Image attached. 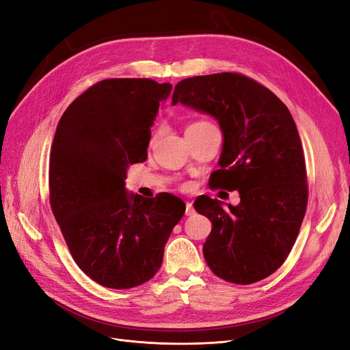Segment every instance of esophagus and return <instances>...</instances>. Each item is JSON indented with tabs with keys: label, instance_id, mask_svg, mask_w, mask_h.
Masks as SVG:
<instances>
[{
	"label": "esophagus",
	"instance_id": "34e87169",
	"mask_svg": "<svg viewBox=\"0 0 350 350\" xmlns=\"http://www.w3.org/2000/svg\"><path fill=\"white\" fill-rule=\"evenodd\" d=\"M194 207H193V204L191 203H186V216H193L194 215Z\"/></svg>",
	"mask_w": 350,
	"mask_h": 350
}]
</instances>
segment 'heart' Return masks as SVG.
<instances>
[{"label": "heart", "instance_id": "heart-1", "mask_svg": "<svg viewBox=\"0 0 350 350\" xmlns=\"http://www.w3.org/2000/svg\"><path fill=\"white\" fill-rule=\"evenodd\" d=\"M202 124H206L204 121H199V123H194V124H191V126H189V127H194V126H202Z\"/></svg>", "mask_w": 350, "mask_h": 350}]
</instances>
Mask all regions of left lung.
Wrapping results in <instances>:
<instances>
[{
	"label": "left lung",
	"mask_w": 350,
	"mask_h": 350,
	"mask_svg": "<svg viewBox=\"0 0 350 350\" xmlns=\"http://www.w3.org/2000/svg\"><path fill=\"white\" fill-rule=\"evenodd\" d=\"M208 114L220 126V169L211 183L237 190L240 203L194 202L211 221L203 245L220 279L250 284L275 273L291 253L308 206L306 165L295 120L271 91L237 72L177 83L172 104Z\"/></svg>",
	"instance_id": "1"
}]
</instances>
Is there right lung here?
<instances>
[{"instance_id": "1", "label": "right lung", "mask_w": 350, "mask_h": 350, "mask_svg": "<svg viewBox=\"0 0 350 350\" xmlns=\"http://www.w3.org/2000/svg\"><path fill=\"white\" fill-rule=\"evenodd\" d=\"M170 83L103 80L58 121L50 157V204L77 266L110 288L140 286L159 271L185 202L126 190L130 164L147 159L159 105Z\"/></svg>"}]
</instances>
